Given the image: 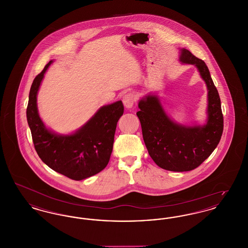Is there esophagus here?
Wrapping results in <instances>:
<instances>
[{
	"instance_id": "obj_1",
	"label": "esophagus",
	"mask_w": 248,
	"mask_h": 248,
	"mask_svg": "<svg viewBox=\"0 0 248 248\" xmlns=\"http://www.w3.org/2000/svg\"><path fill=\"white\" fill-rule=\"evenodd\" d=\"M123 102H124V105L125 108H131L134 103H135V96L134 94L128 93V94H124L123 96Z\"/></svg>"
}]
</instances>
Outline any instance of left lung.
<instances>
[{
    "mask_svg": "<svg viewBox=\"0 0 248 248\" xmlns=\"http://www.w3.org/2000/svg\"><path fill=\"white\" fill-rule=\"evenodd\" d=\"M179 60L194 65L205 82L208 91L206 124L188 126L173 122L155 94L140 99L137 112L150 156L161 168L174 172L198 167L217 148L223 132L220 97L206 64L185 48L180 49Z\"/></svg>",
    "mask_w": 248,
    "mask_h": 248,
    "instance_id": "left-lung-1",
    "label": "left lung"
}]
</instances>
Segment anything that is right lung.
<instances>
[{
    "mask_svg": "<svg viewBox=\"0 0 248 248\" xmlns=\"http://www.w3.org/2000/svg\"><path fill=\"white\" fill-rule=\"evenodd\" d=\"M50 60L31 84L27 120L41 160L51 169L73 180H82L106 167L113 148L114 134L124 113L121 100L101 107L84 125L71 135H58L46 128L37 108V94Z\"/></svg>",
    "mask_w": 248,
    "mask_h": 248,
    "instance_id": "obj_1",
    "label": "right lung"
}]
</instances>
